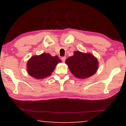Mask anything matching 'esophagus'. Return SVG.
<instances>
[{
    "mask_svg": "<svg viewBox=\"0 0 126 126\" xmlns=\"http://www.w3.org/2000/svg\"><path fill=\"white\" fill-rule=\"evenodd\" d=\"M65 60H66V57H62V58H61L62 61H63V62H65Z\"/></svg>",
    "mask_w": 126,
    "mask_h": 126,
    "instance_id": "34e87169",
    "label": "esophagus"
}]
</instances>
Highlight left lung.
Returning a JSON list of instances; mask_svg holds the SVG:
<instances>
[{
	"label": "left lung",
	"mask_w": 126,
	"mask_h": 126,
	"mask_svg": "<svg viewBox=\"0 0 126 126\" xmlns=\"http://www.w3.org/2000/svg\"><path fill=\"white\" fill-rule=\"evenodd\" d=\"M72 73L79 79H87L92 76L97 71V60L89 53L75 51L73 56L65 60Z\"/></svg>",
	"instance_id": "1"
}]
</instances>
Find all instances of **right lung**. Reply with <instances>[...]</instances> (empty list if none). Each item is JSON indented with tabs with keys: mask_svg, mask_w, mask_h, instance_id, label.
Masks as SVG:
<instances>
[{
	"mask_svg": "<svg viewBox=\"0 0 126 126\" xmlns=\"http://www.w3.org/2000/svg\"><path fill=\"white\" fill-rule=\"evenodd\" d=\"M61 62L57 56L53 57L49 53H43L39 56L32 57L29 60L27 72L34 78L44 79L51 75L56 65Z\"/></svg>",
	"mask_w": 126,
	"mask_h": 126,
	"instance_id": "1",
	"label": "right lung"
}]
</instances>
